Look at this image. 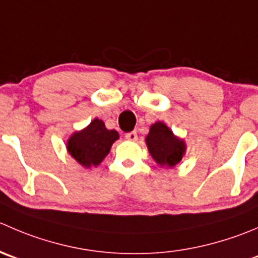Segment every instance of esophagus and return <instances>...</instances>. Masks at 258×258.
<instances>
[{
	"label": "esophagus",
	"mask_w": 258,
	"mask_h": 258,
	"mask_svg": "<svg viewBox=\"0 0 258 258\" xmlns=\"http://www.w3.org/2000/svg\"><path fill=\"white\" fill-rule=\"evenodd\" d=\"M126 137L127 140H128V141H136L137 140V132L136 131H131V132H128V134H126Z\"/></svg>",
	"instance_id": "1"
}]
</instances>
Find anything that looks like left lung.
I'll return each mask as SVG.
<instances>
[{"label": "left lung", "mask_w": 258, "mask_h": 258, "mask_svg": "<svg viewBox=\"0 0 258 258\" xmlns=\"http://www.w3.org/2000/svg\"><path fill=\"white\" fill-rule=\"evenodd\" d=\"M146 145L152 159L160 166L172 167L181 161L186 145L175 136L171 130L162 122H155L146 136Z\"/></svg>", "instance_id": "left-lung-1"}]
</instances>
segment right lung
Segmentation results:
<instances>
[{
    "label": "right lung",
    "instance_id": "add662e5",
    "mask_svg": "<svg viewBox=\"0 0 258 258\" xmlns=\"http://www.w3.org/2000/svg\"><path fill=\"white\" fill-rule=\"evenodd\" d=\"M118 137V132L107 130L103 121L94 118L86 128L74 132L69 137L67 149L82 166H98Z\"/></svg>",
    "mask_w": 258,
    "mask_h": 258
}]
</instances>
